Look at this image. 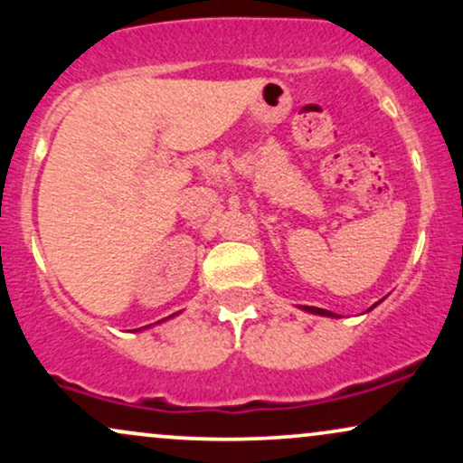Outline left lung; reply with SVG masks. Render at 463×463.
<instances>
[{"mask_svg":"<svg viewBox=\"0 0 463 463\" xmlns=\"http://www.w3.org/2000/svg\"><path fill=\"white\" fill-rule=\"evenodd\" d=\"M376 305H379V302H376ZM374 305V307H376ZM374 307H372V309H374ZM300 309L302 311H307V313H313V316H326V317H337V316H335V313L333 311H326V309H320V307H300Z\"/></svg>","mask_w":463,"mask_h":463,"instance_id":"8db88e82","label":"left lung"}]
</instances>
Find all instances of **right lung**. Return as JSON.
Here are the masks:
<instances>
[{
	"label": "right lung",
	"instance_id": "1",
	"mask_svg": "<svg viewBox=\"0 0 463 463\" xmlns=\"http://www.w3.org/2000/svg\"><path fill=\"white\" fill-rule=\"evenodd\" d=\"M169 317H174V316H169ZM163 322V320H161ZM143 328H147V326H143ZM137 331H141V328H137Z\"/></svg>",
	"mask_w": 463,
	"mask_h": 463
}]
</instances>
